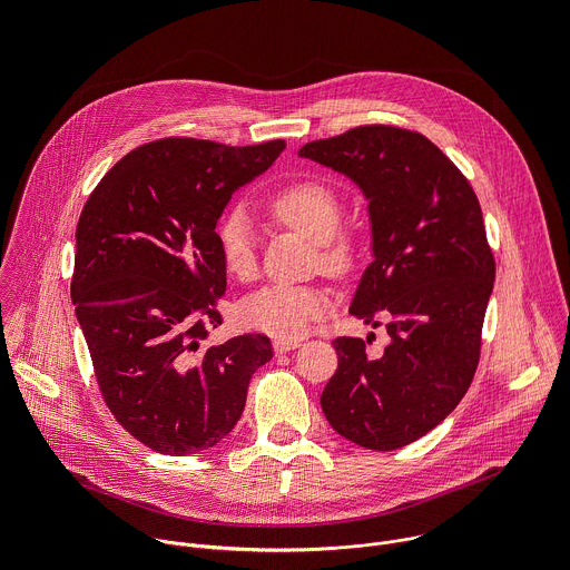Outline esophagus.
<instances>
[{
  "instance_id": "1",
  "label": "esophagus",
  "mask_w": 570,
  "mask_h": 570,
  "mask_svg": "<svg viewBox=\"0 0 570 570\" xmlns=\"http://www.w3.org/2000/svg\"><path fill=\"white\" fill-rule=\"evenodd\" d=\"M302 345V341H286V338H277L275 341V352L277 354H286L291 350H297Z\"/></svg>"
}]
</instances>
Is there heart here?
Returning a JSON list of instances; mask_svg holds the SVG:
<instances>
[{"label": "heart", "mask_w": 570, "mask_h": 570, "mask_svg": "<svg viewBox=\"0 0 570 570\" xmlns=\"http://www.w3.org/2000/svg\"><path fill=\"white\" fill-rule=\"evenodd\" d=\"M271 212L313 243H324V259L332 266H341L347 259V248L343 243L332 240L343 209L338 194L327 183L304 178L284 187L271 200ZM216 234L225 268L236 277H250L257 264L250 218L236 209L220 220ZM330 308L332 297L324 288L273 284L243 299L240 320L248 327L275 338L297 341L306 336Z\"/></svg>", "instance_id": "obj_1"}]
</instances>
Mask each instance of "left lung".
<instances>
[{
    "instance_id": "1",
    "label": "left lung",
    "mask_w": 570,
    "mask_h": 570,
    "mask_svg": "<svg viewBox=\"0 0 570 570\" xmlns=\"http://www.w3.org/2000/svg\"><path fill=\"white\" fill-rule=\"evenodd\" d=\"M299 157L350 178L367 200L372 262L350 313L385 320L381 356L336 338L338 370L320 403L345 440L392 451L433 431L473 379L494 288V257L478 198L424 135L361 126L308 141Z\"/></svg>"
}]
</instances>
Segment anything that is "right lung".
<instances>
[{"mask_svg":"<svg viewBox=\"0 0 570 570\" xmlns=\"http://www.w3.org/2000/svg\"><path fill=\"white\" fill-rule=\"evenodd\" d=\"M284 139L223 146L159 139L121 157L76 225L71 302L110 413L141 444L191 455L229 435L268 336L203 350L225 293L216 223L268 171Z\"/></svg>","mask_w":570,"mask_h":570,"instance_id":"obj_1","label":"right lung"}]
</instances>
